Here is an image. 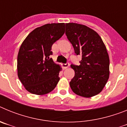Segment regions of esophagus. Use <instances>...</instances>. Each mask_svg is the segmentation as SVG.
I'll list each match as a JSON object with an SVG mask.
<instances>
[{"instance_id":"obj_1","label":"esophagus","mask_w":127,"mask_h":127,"mask_svg":"<svg viewBox=\"0 0 127 127\" xmlns=\"http://www.w3.org/2000/svg\"><path fill=\"white\" fill-rule=\"evenodd\" d=\"M62 67L64 69H67V68H68V67H69V63H67V64H63Z\"/></svg>"}]
</instances>
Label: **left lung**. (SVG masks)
<instances>
[{
    "label": "left lung",
    "mask_w": 127,
    "mask_h": 127,
    "mask_svg": "<svg viewBox=\"0 0 127 127\" xmlns=\"http://www.w3.org/2000/svg\"><path fill=\"white\" fill-rule=\"evenodd\" d=\"M65 34L74 49L82 56L79 65L71 64L75 72L70 82L76 95L90 98L102 92L109 77V57L99 35L87 26L75 23L65 24Z\"/></svg>",
    "instance_id": "1"
}]
</instances>
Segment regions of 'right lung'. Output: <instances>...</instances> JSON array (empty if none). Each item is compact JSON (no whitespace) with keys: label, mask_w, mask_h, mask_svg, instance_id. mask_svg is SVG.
<instances>
[{"label":"right lung","mask_w":127,"mask_h":127,"mask_svg":"<svg viewBox=\"0 0 127 127\" xmlns=\"http://www.w3.org/2000/svg\"><path fill=\"white\" fill-rule=\"evenodd\" d=\"M65 33V23H48L35 29L25 39L18 54V76L32 94L51 92L60 80L61 66L50 56L52 45Z\"/></svg>","instance_id":"1"}]
</instances>
